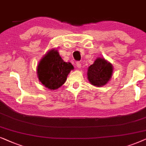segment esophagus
Here are the masks:
<instances>
[{
    "label": "esophagus",
    "mask_w": 146,
    "mask_h": 146,
    "mask_svg": "<svg viewBox=\"0 0 146 146\" xmlns=\"http://www.w3.org/2000/svg\"><path fill=\"white\" fill-rule=\"evenodd\" d=\"M76 66L78 68V69H79V68H81V63L80 61H77L76 63Z\"/></svg>",
    "instance_id": "esophagus-1"
}]
</instances>
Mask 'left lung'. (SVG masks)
Returning a JSON list of instances; mask_svg holds the SVG:
<instances>
[{
    "instance_id": "obj_1",
    "label": "left lung",
    "mask_w": 146,
    "mask_h": 146,
    "mask_svg": "<svg viewBox=\"0 0 146 146\" xmlns=\"http://www.w3.org/2000/svg\"><path fill=\"white\" fill-rule=\"evenodd\" d=\"M113 67L110 63L102 58H98L88 69L87 77L91 84L97 87L106 85L110 80Z\"/></svg>"
}]
</instances>
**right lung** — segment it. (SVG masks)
I'll list each match as a JSON object with an SVG mask.
<instances>
[{
	"label": "right lung",
	"mask_w": 146,
	"mask_h": 146,
	"mask_svg": "<svg viewBox=\"0 0 146 146\" xmlns=\"http://www.w3.org/2000/svg\"><path fill=\"white\" fill-rule=\"evenodd\" d=\"M71 69H73L72 64L64 62L57 50H52L40 61L37 75L44 87L54 90L65 83Z\"/></svg>",
	"instance_id": "right-lung-1"
}]
</instances>
